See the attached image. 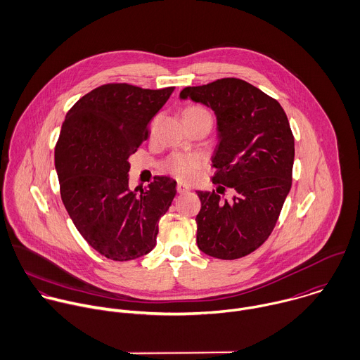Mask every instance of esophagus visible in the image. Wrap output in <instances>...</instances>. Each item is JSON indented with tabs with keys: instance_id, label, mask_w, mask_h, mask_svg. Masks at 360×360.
<instances>
[{
	"instance_id": "1",
	"label": "esophagus",
	"mask_w": 360,
	"mask_h": 360,
	"mask_svg": "<svg viewBox=\"0 0 360 360\" xmlns=\"http://www.w3.org/2000/svg\"><path fill=\"white\" fill-rule=\"evenodd\" d=\"M176 191H178V193H186V192L191 191V188L186 184H178Z\"/></svg>"
}]
</instances>
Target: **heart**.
Segmentation results:
<instances>
[{
    "label": "heart",
    "mask_w": 360,
    "mask_h": 360,
    "mask_svg": "<svg viewBox=\"0 0 360 360\" xmlns=\"http://www.w3.org/2000/svg\"><path fill=\"white\" fill-rule=\"evenodd\" d=\"M184 122H198L210 120L212 116L209 110L200 105H189L182 110ZM202 165V158L196 154H172L164 162V168L181 181H189L199 172Z\"/></svg>",
    "instance_id": "obj_1"
}]
</instances>
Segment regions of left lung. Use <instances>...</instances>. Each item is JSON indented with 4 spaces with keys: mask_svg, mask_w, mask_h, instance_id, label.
Instances as JSON below:
<instances>
[{
    "mask_svg": "<svg viewBox=\"0 0 360 360\" xmlns=\"http://www.w3.org/2000/svg\"><path fill=\"white\" fill-rule=\"evenodd\" d=\"M181 98L212 108L220 131L212 160L217 191L198 192V247L213 258H243L268 240L292 188L295 137L288 116L276 99L240 78L186 86ZM227 187L231 201L224 199Z\"/></svg>",
    "mask_w": 360,
    "mask_h": 360,
    "instance_id": "1",
    "label": "left lung"
}]
</instances>
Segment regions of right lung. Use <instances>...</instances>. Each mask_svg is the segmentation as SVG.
Returning a JSON list of instances; mask_svg holds the SVG:
<instances>
[{"instance_id": "obj_1", "label": "right lung", "mask_w": 360, "mask_h": 360, "mask_svg": "<svg viewBox=\"0 0 360 360\" xmlns=\"http://www.w3.org/2000/svg\"><path fill=\"white\" fill-rule=\"evenodd\" d=\"M175 86L144 89L126 82L101 85L67 112L54 148L61 200L84 240L112 261L148 254L176 182L154 176L129 191V157L148 139V124Z\"/></svg>"}]
</instances>
